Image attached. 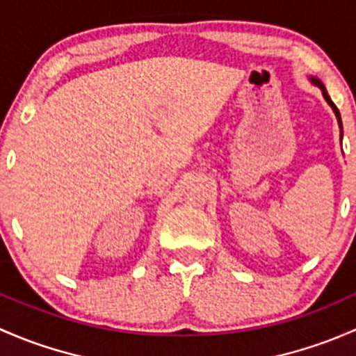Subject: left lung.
Segmentation results:
<instances>
[{
    "label": "left lung",
    "mask_w": 356,
    "mask_h": 356,
    "mask_svg": "<svg viewBox=\"0 0 356 356\" xmlns=\"http://www.w3.org/2000/svg\"><path fill=\"white\" fill-rule=\"evenodd\" d=\"M310 82H312V83H314V86H317V87H318V89H321V90H322V96H324V99H325V101H327V104H329V106H331V108H332V111H334L336 118H338L339 128H343V127H341V115H339L338 108H336V106H334V102H332V101H331V97H329V94H327V90H325L324 83H322V82H321V80H318V79H315V76H310Z\"/></svg>",
    "instance_id": "1"
}]
</instances>
